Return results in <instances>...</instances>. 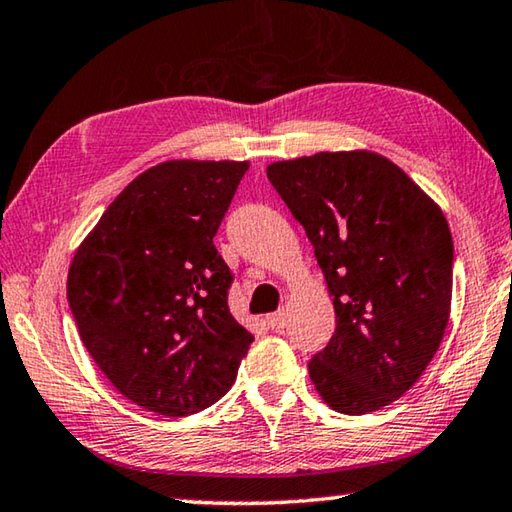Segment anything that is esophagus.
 Returning a JSON list of instances; mask_svg holds the SVG:
<instances>
[{"label":"esophagus","mask_w":512,"mask_h":512,"mask_svg":"<svg viewBox=\"0 0 512 512\" xmlns=\"http://www.w3.org/2000/svg\"><path fill=\"white\" fill-rule=\"evenodd\" d=\"M269 326L275 330V332H282V328L287 326V314L285 312H275V314H269Z\"/></svg>","instance_id":"34e87169"}]
</instances>
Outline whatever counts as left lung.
Here are the masks:
<instances>
[{
	"label": "left lung",
	"instance_id": "1",
	"mask_svg": "<svg viewBox=\"0 0 512 512\" xmlns=\"http://www.w3.org/2000/svg\"><path fill=\"white\" fill-rule=\"evenodd\" d=\"M314 246L335 335L307 364L342 415H367L417 383L451 314L453 241L437 202L371 150L316 152L266 168Z\"/></svg>",
	"mask_w": 512,
	"mask_h": 512
}]
</instances>
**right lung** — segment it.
<instances>
[{
  "instance_id": "obj_1",
  "label": "right lung",
  "mask_w": 512,
  "mask_h": 512,
  "mask_svg": "<svg viewBox=\"0 0 512 512\" xmlns=\"http://www.w3.org/2000/svg\"><path fill=\"white\" fill-rule=\"evenodd\" d=\"M248 161L170 159L129 182L68 271L79 337L141 408L186 417L237 380L253 335L227 307L214 237Z\"/></svg>"
}]
</instances>
